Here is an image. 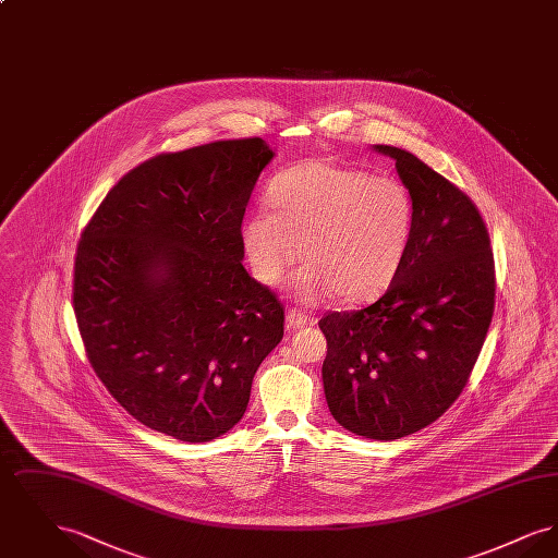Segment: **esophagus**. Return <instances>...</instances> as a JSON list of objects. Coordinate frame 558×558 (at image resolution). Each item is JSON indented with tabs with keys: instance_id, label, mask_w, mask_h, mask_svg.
Segmentation results:
<instances>
[{
	"instance_id": "1",
	"label": "esophagus",
	"mask_w": 558,
	"mask_h": 558,
	"mask_svg": "<svg viewBox=\"0 0 558 558\" xmlns=\"http://www.w3.org/2000/svg\"><path fill=\"white\" fill-rule=\"evenodd\" d=\"M307 324H310V318L303 312H299V310H289L287 312V328L289 330H299V328H303Z\"/></svg>"
}]
</instances>
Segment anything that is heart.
Masks as SVG:
<instances>
[{
  "mask_svg": "<svg viewBox=\"0 0 558 558\" xmlns=\"http://www.w3.org/2000/svg\"><path fill=\"white\" fill-rule=\"evenodd\" d=\"M274 211L248 213L242 251L255 278L278 284L301 253L292 278L305 303L337 294L362 303L387 291L410 251L416 209L408 187L391 178L310 159L280 171L267 186Z\"/></svg>",
  "mask_w": 558,
  "mask_h": 558,
  "instance_id": "b5f03b06",
  "label": "heart"
}]
</instances>
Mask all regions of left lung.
<instances>
[{
    "label": "left lung",
    "mask_w": 558,
    "mask_h": 558,
    "mask_svg": "<svg viewBox=\"0 0 558 558\" xmlns=\"http://www.w3.org/2000/svg\"><path fill=\"white\" fill-rule=\"evenodd\" d=\"M396 160L416 219L387 292L364 310L319 319L324 393L347 430L393 441L435 423L469 383L496 303L489 232L475 203L408 150Z\"/></svg>",
    "instance_id": "8db88e82"
}]
</instances>
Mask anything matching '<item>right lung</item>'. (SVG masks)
Segmentation results:
<instances>
[{"mask_svg": "<svg viewBox=\"0 0 558 558\" xmlns=\"http://www.w3.org/2000/svg\"><path fill=\"white\" fill-rule=\"evenodd\" d=\"M274 153L221 140L144 160L81 232L73 305L96 376L142 425L228 433L282 341L284 307L242 266L240 226Z\"/></svg>", "mask_w": 558, "mask_h": 558, "instance_id": "1", "label": "right lung"}]
</instances>
